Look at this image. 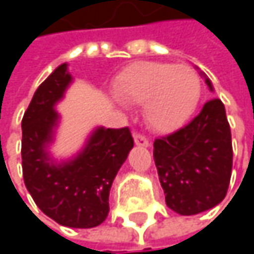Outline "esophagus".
I'll return each instance as SVG.
<instances>
[{
  "mask_svg": "<svg viewBox=\"0 0 254 254\" xmlns=\"http://www.w3.org/2000/svg\"><path fill=\"white\" fill-rule=\"evenodd\" d=\"M133 141H135L136 145H141V147H148L150 145V141L144 135H139V133H135L133 135Z\"/></svg>",
  "mask_w": 254,
  "mask_h": 254,
  "instance_id": "esophagus-1",
  "label": "esophagus"
}]
</instances>
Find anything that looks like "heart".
<instances>
[{
	"mask_svg": "<svg viewBox=\"0 0 254 254\" xmlns=\"http://www.w3.org/2000/svg\"><path fill=\"white\" fill-rule=\"evenodd\" d=\"M118 100L144 106L151 129L168 133L191 116L200 98V80L185 64L138 62L124 69L113 86Z\"/></svg>",
	"mask_w": 254,
	"mask_h": 254,
	"instance_id": "obj_1",
	"label": "heart"
}]
</instances>
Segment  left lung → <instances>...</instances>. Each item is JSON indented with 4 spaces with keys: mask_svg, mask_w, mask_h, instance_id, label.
<instances>
[{
    "mask_svg": "<svg viewBox=\"0 0 254 254\" xmlns=\"http://www.w3.org/2000/svg\"><path fill=\"white\" fill-rule=\"evenodd\" d=\"M210 91L213 85L203 72ZM154 163L166 204L190 216L219 204L228 191L232 142L225 106L215 98L179 130L154 141Z\"/></svg>",
    "mask_w": 254,
    "mask_h": 254,
    "instance_id": "1",
    "label": "left lung"
}]
</instances>
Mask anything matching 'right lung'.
I'll return each instance as SVG.
<instances>
[{
    "label": "right lung",
    "instance_id": "add662e5",
    "mask_svg": "<svg viewBox=\"0 0 254 254\" xmlns=\"http://www.w3.org/2000/svg\"><path fill=\"white\" fill-rule=\"evenodd\" d=\"M73 77L60 64L35 91L22 121V168L27 191L53 221L69 228H94L109 215L110 188L133 147L127 127H95L80 151L57 162L50 154L63 100Z\"/></svg>",
    "mask_w": 254,
    "mask_h": 254
}]
</instances>
